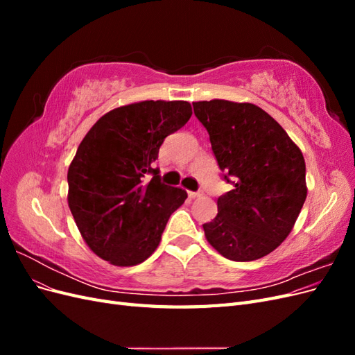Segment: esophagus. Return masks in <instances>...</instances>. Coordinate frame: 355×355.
<instances>
[{
	"mask_svg": "<svg viewBox=\"0 0 355 355\" xmlns=\"http://www.w3.org/2000/svg\"><path fill=\"white\" fill-rule=\"evenodd\" d=\"M201 194L200 192H194V191H188V197L189 198H198Z\"/></svg>",
	"mask_w": 355,
	"mask_h": 355,
	"instance_id": "1",
	"label": "esophagus"
}]
</instances>
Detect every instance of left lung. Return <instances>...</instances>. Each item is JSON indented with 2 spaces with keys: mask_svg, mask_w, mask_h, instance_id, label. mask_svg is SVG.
I'll list each match as a JSON object with an SVG mask.
<instances>
[{
  "mask_svg": "<svg viewBox=\"0 0 355 355\" xmlns=\"http://www.w3.org/2000/svg\"><path fill=\"white\" fill-rule=\"evenodd\" d=\"M219 168L234 189L204 223L214 250L235 262L261 259L293 230L306 198L305 159L284 128L259 106L223 99L192 102Z\"/></svg>",
  "mask_w": 355,
  "mask_h": 355,
  "instance_id": "obj_1",
  "label": "left lung"
}]
</instances>
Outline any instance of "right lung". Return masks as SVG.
Instances as JSON below:
<instances>
[{"instance_id": "1", "label": "right lung", "mask_w": 355, "mask_h": 355, "mask_svg": "<svg viewBox=\"0 0 355 355\" xmlns=\"http://www.w3.org/2000/svg\"><path fill=\"white\" fill-rule=\"evenodd\" d=\"M191 115L185 101L136 102L106 112L84 136L68 168V204L85 244L103 261H146L185 202L187 191L161 184L153 164L164 139Z\"/></svg>"}]
</instances>
